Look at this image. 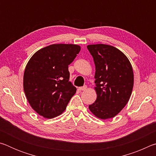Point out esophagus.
<instances>
[{
  "label": "esophagus",
  "mask_w": 156,
  "mask_h": 156,
  "mask_svg": "<svg viewBox=\"0 0 156 156\" xmlns=\"http://www.w3.org/2000/svg\"><path fill=\"white\" fill-rule=\"evenodd\" d=\"M87 89V87L86 86H84V87H78V90L79 91H84V90H86Z\"/></svg>",
  "instance_id": "esophagus-1"
}]
</instances>
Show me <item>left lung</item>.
<instances>
[{"mask_svg":"<svg viewBox=\"0 0 156 156\" xmlns=\"http://www.w3.org/2000/svg\"><path fill=\"white\" fill-rule=\"evenodd\" d=\"M93 56L97 98L89 109L98 118L109 119L127 104L133 90V72L128 58L116 47L105 44L87 46Z\"/></svg>","mask_w":156,"mask_h":156,"instance_id":"left-lung-1","label":"left lung"}]
</instances>
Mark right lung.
I'll list each match as a JSON object with an SVG mask.
<instances>
[{"mask_svg": "<svg viewBox=\"0 0 156 156\" xmlns=\"http://www.w3.org/2000/svg\"><path fill=\"white\" fill-rule=\"evenodd\" d=\"M80 51L78 44H54L38 50L28 61L23 89L31 108L43 118L62 114L76 94L68 65Z\"/></svg>", "mask_w": 156, "mask_h": 156, "instance_id": "1", "label": "right lung"}]
</instances>
